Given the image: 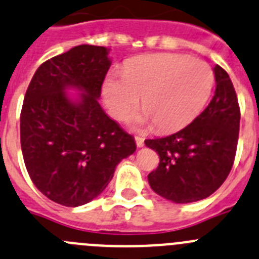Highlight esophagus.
<instances>
[{
  "instance_id": "esophagus-1",
  "label": "esophagus",
  "mask_w": 259,
  "mask_h": 259,
  "mask_svg": "<svg viewBox=\"0 0 259 259\" xmlns=\"http://www.w3.org/2000/svg\"><path fill=\"white\" fill-rule=\"evenodd\" d=\"M135 143H137V147H143L144 146V139L142 137H135Z\"/></svg>"
}]
</instances>
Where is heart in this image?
I'll list each match as a JSON object with an SVG mask.
<instances>
[{
  "label": "heart",
  "instance_id": "b5f03b06",
  "mask_svg": "<svg viewBox=\"0 0 259 259\" xmlns=\"http://www.w3.org/2000/svg\"><path fill=\"white\" fill-rule=\"evenodd\" d=\"M214 72L204 60L157 54L129 63L124 73L113 71L103 83V99L116 120L132 118L134 127L153 125L162 132L185 127L201 113L210 98Z\"/></svg>",
  "mask_w": 259,
  "mask_h": 259
}]
</instances>
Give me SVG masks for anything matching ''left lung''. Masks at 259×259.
I'll return each mask as SVG.
<instances>
[{
	"mask_svg": "<svg viewBox=\"0 0 259 259\" xmlns=\"http://www.w3.org/2000/svg\"><path fill=\"white\" fill-rule=\"evenodd\" d=\"M215 93L208 107L179 132L147 139L160 156L148 183L157 195L177 204L199 201L215 192L234 165L240 108L230 76L214 67Z\"/></svg>",
	"mask_w": 259,
	"mask_h": 259,
	"instance_id": "1",
	"label": "left lung"
}]
</instances>
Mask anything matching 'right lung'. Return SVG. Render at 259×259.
I'll return each instance as SVG.
<instances>
[{
    "mask_svg": "<svg viewBox=\"0 0 259 259\" xmlns=\"http://www.w3.org/2000/svg\"><path fill=\"white\" fill-rule=\"evenodd\" d=\"M109 49L74 46L46 60L32 77L20 113L27 171L38 191L64 206L98 197L121 160L137 150L134 138L101 107ZM68 90L79 95L69 97Z\"/></svg>",
    "mask_w": 259,
    "mask_h": 259,
    "instance_id": "1",
    "label": "right lung"
}]
</instances>
